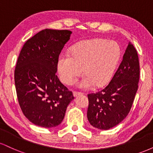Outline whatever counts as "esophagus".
<instances>
[{"mask_svg": "<svg viewBox=\"0 0 153 153\" xmlns=\"http://www.w3.org/2000/svg\"><path fill=\"white\" fill-rule=\"evenodd\" d=\"M73 96H74V97H76V96H79V95H81L82 93H80V92H76V91H73Z\"/></svg>", "mask_w": 153, "mask_h": 153, "instance_id": "obj_1", "label": "esophagus"}]
</instances>
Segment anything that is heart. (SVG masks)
Segmentation results:
<instances>
[{"mask_svg":"<svg viewBox=\"0 0 153 153\" xmlns=\"http://www.w3.org/2000/svg\"><path fill=\"white\" fill-rule=\"evenodd\" d=\"M121 55L122 50L115 42L102 39L84 40L72 47L71 54L59 56L57 72L62 82L71 85L83 70L85 76L79 82V88L86 90L95 84L101 87L113 77Z\"/></svg>","mask_w":153,"mask_h":153,"instance_id":"heart-1","label":"heart"}]
</instances>
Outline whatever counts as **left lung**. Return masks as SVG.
<instances>
[{"instance_id":"1","label":"left lung","mask_w":153,"mask_h":153,"mask_svg":"<svg viewBox=\"0 0 153 153\" xmlns=\"http://www.w3.org/2000/svg\"><path fill=\"white\" fill-rule=\"evenodd\" d=\"M140 63L136 49L128 42L118 70L108 85L88 95L87 117L93 127L107 130L127 117L138 88Z\"/></svg>"}]
</instances>
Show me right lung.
I'll return each instance as SVG.
<instances>
[{
  "mask_svg": "<svg viewBox=\"0 0 153 153\" xmlns=\"http://www.w3.org/2000/svg\"><path fill=\"white\" fill-rule=\"evenodd\" d=\"M71 34L44 29L28 39L19 54L14 72L17 98L23 114L36 126H58L74 99L56 75L59 55Z\"/></svg>",
  "mask_w": 153,
  "mask_h": 153,
  "instance_id": "obj_1",
  "label": "right lung"
}]
</instances>
